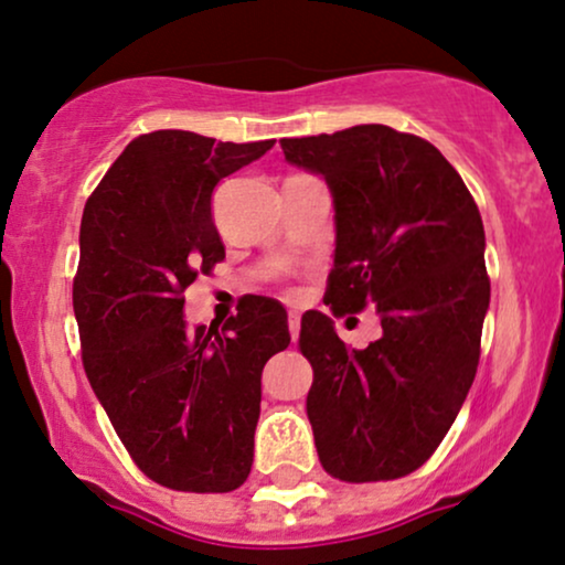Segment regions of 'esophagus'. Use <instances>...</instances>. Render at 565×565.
I'll use <instances>...</instances> for the list:
<instances>
[{
    "instance_id": "34e87169",
    "label": "esophagus",
    "mask_w": 565,
    "mask_h": 565,
    "mask_svg": "<svg viewBox=\"0 0 565 565\" xmlns=\"http://www.w3.org/2000/svg\"><path fill=\"white\" fill-rule=\"evenodd\" d=\"M288 330H290V338H294V343H296L298 333H301V317H298L296 311H290L288 315Z\"/></svg>"
}]
</instances>
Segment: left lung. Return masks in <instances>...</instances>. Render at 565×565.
<instances>
[{
	"label": "left lung",
	"mask_w": 565,
	"mask_h": 565,
	"mask_svg": "<svg viewBox=\"0 0 565 565\" xmlns=\"http://www.w3.org/2000/svg\"><path fill=\"white\" fill-rule=\"evenodd\" d=\"M280 148L333 195L324 303L335 315L375 307L383 328L367 349H349L328 315L301 317L317 455L341 481L402 479L452 428L479 367L489 309L479 205L434 145L391 126L280 139Z\"/></svg>",
	"instance_id": "left-lung-1"
}]
</instances>
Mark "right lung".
Masks as SVG:
<instances>
[{
	"instance_id": "1",
	"label": "right lung",
	"mask_w": 565,
	"mask_h": 565,
	"mask_svg": "<svg viewBox=\"0 0 565 565\" xmlns=\"http://www.w3.org/2000/svg\"><path fill=\"white\" fill-rule=\"evenodd\" d=\"M271 145L152 131L126 145L84 205L73 315L86 377L139 470L177 492L248 479L262 370L290 343L275 298L241 303L222 330L188 328L182 298L224 258L214 188Z\"/></svg>"
}]
</instances>
